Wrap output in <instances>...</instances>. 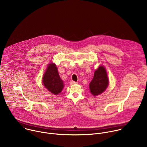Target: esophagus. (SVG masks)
Returning a JSON list of instances; mask_svg holds the SVG:
<instances>
[{
  "label": "esophagus",
  "mask_w": 147,
  "mask_h": 147,
  "mask_svg": "<svg viewBox=\"0 0 147 147\" xmlns=\"http://www.w3.org/2000/svg\"><path fill=\"white\" fill-rule=\"evenodd\" d=\"M70 84L71 85H73V84H77V82H75L74 81H70Z\"/></svg>",
  "instance_id": "esophagus-1"
}]
</instances>
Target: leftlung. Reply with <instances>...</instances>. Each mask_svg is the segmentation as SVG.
Returning <instances> with one entry per match:
<instances>
[{
	"instance_id": "left-lung-1",
	"label": "left lung",
	"mask_w": 147,
	"mask_h": 147,
	"mask_svg": "<svg viewBox=\"0 0 147 147\" xmlns=\"http://www.w3.org/2000/svg\"><path fill=\"white\" fill-rule=\"evenodd\" d=\"M109 85V80L105 68L100 66L95 71L94 77L90 83V92L94 95H100L106 90Z\"/></svg>"
}]
</instances>
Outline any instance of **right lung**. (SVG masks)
Masks as SVG:
<instances>
[{
    "label": "right lung",
    "instance_id": "1",
    "mask_svg": "<svg viewBox=\"0 0 147 147\" xmlns=\"http://www.w3.org/2000/svg\"><path fill=\"white\" fill-rule=\"evenodd\" d=\"M42 83L45 87L54 95H57L64 87L63 81L60 78L56 66L53 63H51L42 78Z\"/></svg>",
    "mask_w": 147,
    "mask_h": 147
}]
</instances>
